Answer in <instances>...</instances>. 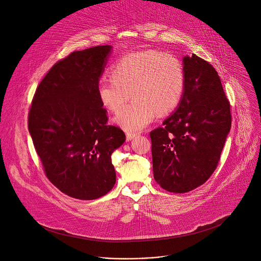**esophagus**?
<instances>
[{"label": "esophagus", "mask_w": 261, "mask_h": 261, "mask_svg": "<svg viewBox=\"0 0 261 261\" xmlns=\"http://www.w3.org/2000/svg\"><path fill=\"white\" fill-rule=\"evenodd\" d=\"M136 134H133V133H127L126 134V141L127 142H129V141H132L133 139H135L136 138Z\"/></svg>", "instance_id": "obj_1"}]
</instances>
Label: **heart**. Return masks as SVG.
I'll use <instances>...</instances> for the list:
<instances>
[{
	"label": "heart",
	"instance_id": "heart-1",
	"mask_svg": "<svg viewBox=\"0 0 261 261\" xmlns=\"http://www.w3.org/2000/svg\"><path fill=\"white\" fill-rule=\"evenodd\" d=\"M185 88V71L174 54L159 50L130 53L116 61L111 78L100 81L97 94L110 112H120L129 94L135 99L115 120L125 130L144 129L156 113L166 114L176 109Z\"/></svg>",
	"mask_w": 261,
	"mask_h": 261
}]
</instances>
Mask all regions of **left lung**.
<instances>
[{
	"label": "left lung",
	"instance_id": "left-lung-1",
	"mask_svg": "<svg viewBox=\"0 0 261 261\" xmlns=\"http://www.w3.org/2000/svg\"><path fill=\"white\" fill-rule=\"evenodd\" d=\"M183 63L179 107L149 133L153 178L172 193L190 192L211 177L231 128L230 102L215 68L196 54Z\"/></svg>",
	"mask_w": 261,
	"mask_h": 261
}]
</instances>
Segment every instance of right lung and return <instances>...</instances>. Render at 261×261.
Here are the masks:
<instances>
[{"instance_id": "right-lung-1", "label": "right lung", "mask_w": 261, "mask_h": 261, "mask_svg": "<svg viewBox=\"0 0 261 261\" xmlns=\"http://www.w3.org/2000/svg\"><path fill=\"white\" fill-rule=\"evenodd\" d=\"M111 45L74 51L56 62L38 85L28 127L46 177L79 200L108 194L116 180L113 150L125 141L108 114L97 89Z\"/></svg>"}]
</instances>
